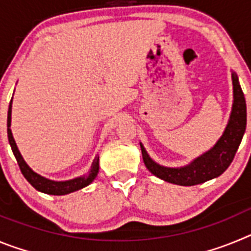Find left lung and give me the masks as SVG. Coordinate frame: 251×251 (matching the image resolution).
Listing matches in <instances>:
<instances>
[{"instance_id": "left-lung-1", "label": "left lung", "mask_w": 251, "mask_h": 251, "mask_svg": "<svg viewBox=\"0 0 251 251\" xmlns=\"http://www.w3.org/2000/svg\"><path fill=\"white\" fill-rule=\"evenodd\" d=\"M232 85H234V104H232L230 121L225 132L214 148L195 159L186 167L168 168L153 162L143 146L141 145L143 161L151 174L166 182L179 186H194L206 182L208 179L215 178L225 172L226 168L229 167L234 159L235 153L240 146L244 132L247 128V103L239 84L238 75L234 73H232Z\"/></svg>"}]
</instances>
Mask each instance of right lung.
I'll return each instance as SVG.
<instances>
[{"mask_svg": "<svg viewBox=\"0 0 251 251\" xmlns=\"http://www.w3.org/2000/svg\"><path fill=\"white\" fill-rule=\"evenodd\" d=\"M11 108H12V99L10 101V106H8V113H7V136H8V142H10L11 150H12L13 154H15V158H16L17 163H19V167L21 170V174L24 175L26 179L28 181L32 187H35L37 191L44 192V194L48 195H66L70 194V192L77 191L80 188L85 187L89 183H92L94 181V178L98 175L99 171V157H95L94 161H93V165L90 167L89 172L83 177H77V178L70 179V181H63V182H56V181H51V179L45 178V177L40 176L36 172L31 170L26 162L24 161L22 156L20 154L19 150H17V146L15 143V139L12 137V133H11Z\"/></svg>", "mask_w": 251, "mask_h": 251, "instance_id": "obj_1", "label": "right lung"}]
</instances>
